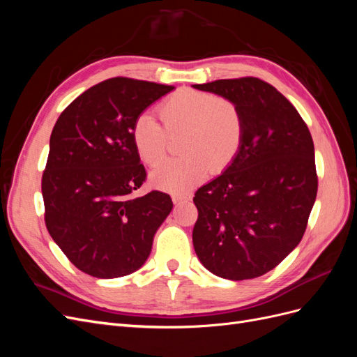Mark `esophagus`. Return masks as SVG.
Here are the masks:
<instances>
[{
    "label": "esophagus",
    "mask_w": 357,
    "mask_h": 357,
    "mask_svg": "<svg viewBox=\"0 0 357 357\" xmlns=\"http://www.w3.org/2000/svg\"><path fill=\"white\" fill-rule=\"evenodd\" d=\"M172 201H174V204H180V202H183V199H181L178 195H174V197H172Z\"/></svg>",
    "instance_id": "1"
}]
</instances>
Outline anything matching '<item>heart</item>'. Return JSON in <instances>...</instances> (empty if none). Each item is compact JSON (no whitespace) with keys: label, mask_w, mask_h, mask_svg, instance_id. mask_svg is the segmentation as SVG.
<instances>
[{"label":"heart","mask_w":357,"mask_h":357,"mask_svg":"<svg viewBox=\"0 0 357 357\" xmlns=\"http://www.w3.org/2000/svg\"><path fill=\"white\" fill-rule=\"evenodd\" d=\"M158 110L166 128L146 112L134 121L131 138L139 159L156 165L167 153L168 132L183 131L178 147L185 153L162 162L152 172L159 188L185 192L207 176L210 168L219 172L238 155L244 123L234 101L185 88L167 96Z\"/></svg>","instance_id":"1"}]
</instances>
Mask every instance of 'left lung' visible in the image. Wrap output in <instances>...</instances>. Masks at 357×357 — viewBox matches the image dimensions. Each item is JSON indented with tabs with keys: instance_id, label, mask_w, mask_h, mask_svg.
Masks as SVG:
<instances>
[{
	"instance_id": "obj_1",
	"label": "left lung",
	"mask_w": 357,
	"mask_h": 357,
	"mask_svg": "<svg viewBox=\"0 0 357 357\" xmlns=\"http://www.w3.org/2000/svg\"><path fill=\"white\" fill-rule=\"evenodd\" d=\"M193 88L234 101L244 123L238 155L193 198V247L218 277H261L294 250L307 229L317 195L310 129L284 95L257 77Z\"/></svg>"
}]
</instances>
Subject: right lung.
<instances>
[{"label": "right lung", "instance_id": "obj_1", "mask_svg": "<svg viewBox=\"0 0 357 357\" xmlns=\"http://www.w3.org/2000/svg\"><path fill=\"white\" fill-rule=\"evenodd\" d=\"M174 86L113 77L92 86L61 113L41 178L45 222L70 262L96 278L142 268L172 210L168 193L134 192L146 168L131 138L135 119Z\"/></svg>", "mask_w": 357, "mask_h": 357}]
</instances>
